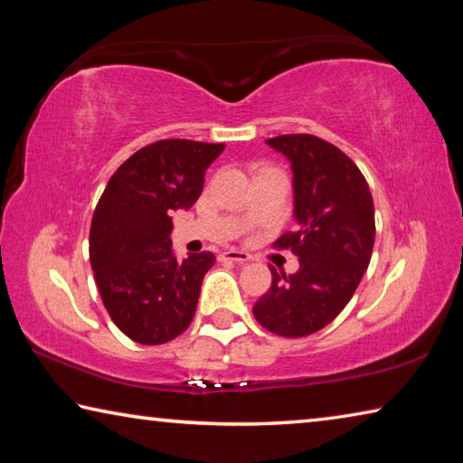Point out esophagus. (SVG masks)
I'll use <instances>...</instances> for the list:
<instances>
[{
	"label": "esophagus",
	"instance_id": "34e87169",
	"mask_svg": "<svg viewBox=\"0 0 463 463\" xmlns=\"http://www.w3.org/2000/svg\"><path fill=\"white\" fill-rule=\"evenodd\" d=\"M222 261H231V263H247L250 261V255L245 253V250H237V249H229L221 255Z\"/></svg>",
	"mask_w": 463,
	"mask_h": 463
}]
</instances>
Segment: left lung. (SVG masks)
Returning <instances> with one entry per match:
<instances>
[{"mask_svg":"<svg viewBox=\"0 0 463 463\" xmlns=\"http://www.w3.org/2000/svg\"><path fill=\"white\" fill-rule=\"evenodd\" d=\"M289 161L298 229L276 241L292 249V276L271 269V288L255 302L257 323L279 336L320 331L347 307L372 260L375 221L365 177L347 155L312 135L265 140Z\"/></svg>","mask_w":463,"mask_h":463,"instance_id":"1","label":"left lung"}]
</instances>
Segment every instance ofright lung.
<instances>
[{
	"instance_id": "obj_1",
	"label": "right lung",
	"mask_w": 463,
	"mask_h": 463,
	"mask_svg": "<svg viewBox=\"0 0 463 463\" xmlns=\"http://www.w3.org/2000/svg\"><path fill=\"white\" fill-rule=\"evenodd\" d=\"M226 145L156 140L109 177L90 229V261L114 325L140 345H161L190 326L202 279L216 257L171 249V214L200 198L203 175Z\"/></svg>"
}]
</instances>
